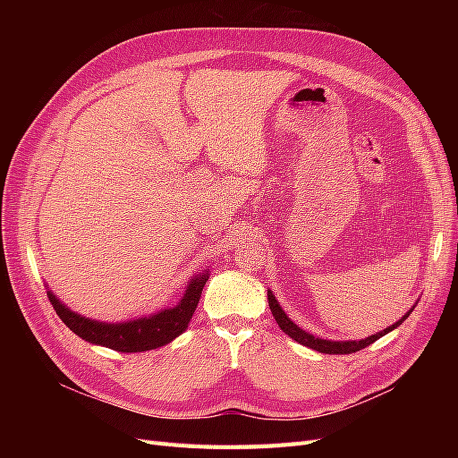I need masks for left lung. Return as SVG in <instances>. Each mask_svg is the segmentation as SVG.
Segmentation results:
<instances>
[{
  "label": "left lung",
  "mask_w": 458,
  "mask_h": 458,
  "mask_svg": "<svg viewBox=\"0 0 458 458\" xmlns=\"http://www.w3.org/2000/svg\"><path fill=\"white\" fill-rule=\"evenodd\" d=\"M267 301H269V310H271V313H273V317H275L276 325H279L281 330L286 332V335H288L290 338L300 342L301 345H308V348H311V350H315V352L330 353V355H332V353H340V355H344V353H353V352H359V350L367 348V345H370L372 342H377L378 338H382L384 335H387V332L394 330L395 327H399V325L403 323L405 318L409 317V313H411V311H409L407 315H403V318H401V321H397L395 325H392L390 328H386V330L378 332V335H372V336H369V338H365V340H359V342H355V340H353V342H330V340H323V338L311 336L310 332L301 330L300 327H296L293 321H290V318L286 317V313L281 310L279 301L275 300L271 290L267 293Z\"/></svg>",
  "instance_id": "1"
}]
</instances>
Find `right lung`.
<instances>
[{"label": "right lung", "instance_id": "obj_1", "mask_svg": "<svg viewBox=\"0 0 458 458\" xmlns=\"http://www.w3.org/2000/svg\"><path fill=\"white\" fill-rule=\"evenodd\" d=\"M206 281L208 273L191 279L187 293L177 308L164 310L152 317L135 318V321L120 325L89 321V318L64 308L63 303L53 296V293H47V298L53 310L63 318V323L81 340L99 344L105 345V348L116 350L122 353H137L160 348V345L170 344L174 338L182 335L199 306Z\"/></svg>", "mask_w": 458, "mask_h": 458}]
</instances>
